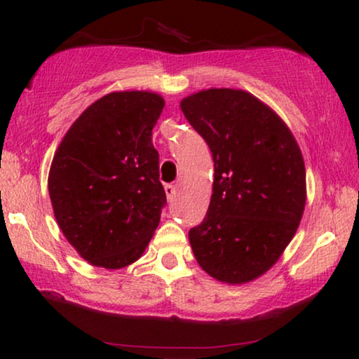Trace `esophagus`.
<instances>
[{
	"mask_svg": "<svg viewBox=\"0 0 359 359\" xmlns=\"http://www.w3.org/2000/svg\"><path fill=\"white\" fill-rule=\"evenodd\" d=\"M165 193H166V199L170 201H173V198L176 196V186H173V184H166L165 186Z\"/></svg>",
	"mask_w": 359,
	"mask_h": 359,
	"instance_id": "1",
	"label": "esophagus"
}]
</instances>
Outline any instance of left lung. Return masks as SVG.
I'll return each instance as SVG.
<instances>
[{"label": "left lung", "instance_id": "1", "mask_svg": "<svg viewBox=\"0 0 359 359\" xmlns=\"http://www.w3.org/2000/svg\"><path fill=\"white\" fill-rule=\"evenodd\" d=\"M180 107L214 160L208 214L189 230L194 257L220 283L253 281L297 232L307 198L302 151L286 122L248 91L210 88Z\"/></svg>", "mask_w": 359, "mask_h": 359}]
</instances>
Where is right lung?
<instances>
[{
  "label": "right lung",
  "mask_w": 359,
  "mask_h": 359,
  "mask_svg": "<svg viewBox=\"0 0 359 359\" xmlns=\"http://www.w3.org/2000/svg\"><path fill=\"white\" fill-rule=\"evenodd\" d=\"M163 107L151 91L109 93L81 112L53 155V215L93 266H129L158 227L166 194L151 129Z\"/></svg>",
  "instance_id": "1"
}]
</instances>
